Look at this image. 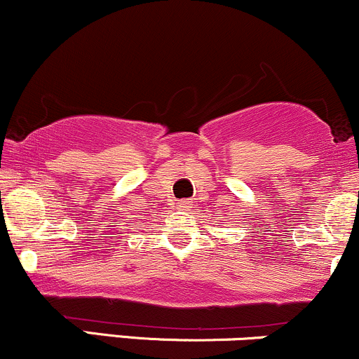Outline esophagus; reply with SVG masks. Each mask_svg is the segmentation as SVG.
<instances>
[{
  "label": "esophagus",
  "instance_id": "obj_1",
  "mask_svg": "<svg viewBox=\"0 0 359 359\" xmlns=\"http://www.w3.org/2000/svg\"><path fill=\"white\" fill-rule=\"evenodd\" d=\"M177 208L182 209V211H191L192 201L191 199H182L180 203H177Z\"/></svg>",
  "mask_w": 359,
  "mask_h": 359
}]
</instances>
